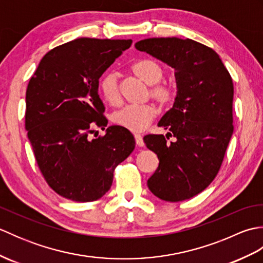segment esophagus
<instances>
[{
	"label": "esophagus",
	"instance_id": "esophagus-1",
	"mask_svg": "<svg viewBox=\"0 0 263 263\" xmlns=\"http://www.w3.org/2000/svg\"><path fill=\"white\" fill-rule=\"evenodd\" d=\"M135 139H136V143L138 147H143L144 142H143V138L141 135H135Z\"/></svg>",
	"mask_w": 263,
	"mask_h": 263
}]
</instances>
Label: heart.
I'll return each mask as SVG.
<instances>
[{"label": "heart", "mask_w": 263, "mask_h": 263, "mask_svg": "<svg viewBox=\"0 0 263 263\" xmlns=\"http://www.w3.org/2000/svg\"><path fill=\"white\" fill-rule=\"evenodd\" d=\"M132 71L139 79L150 88V96L160 106H168L175 98L174 88L170 83L159 82L166 74L165 68L154 60H140L132 65ZM99 91L106 103L116 106L121 103V90L119 76L116 72H107L99 81ZM156 116V108L153 105H126L116 110L111 115L114 124L127 128L133 132H139L146 128Z\"/></svg>", "instance_id": "obj_1"}]
</instances>
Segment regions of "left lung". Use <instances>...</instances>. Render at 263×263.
Returning a JSON list of instances; mask_svg holds the SVG:
<instances>
[{"label":"left lung","mask_w":263,"mask_h":263,"mask_svg":"<svg viewBox=\"0 0 263 263\" xmlns=\"http://www.w3.org/2000/svg\"><path fill=\"white\" fill-rule=\"evenodd\" d=\"M136 48L174 68L177 86L174 105L158 122L175 141L143 138L159 159L148 187L171 202L193 198L214 181L233 135L232 77L214 49L192 39L148 38Z\"/></svg>","instance_id":"8db88e82"}]
</instances>
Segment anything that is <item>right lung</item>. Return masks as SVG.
I'll return each mask as SVG.
<instances>
[{
  "mask_svg": "<svg viewBox=\"0 0 263 263\" xmlns=\"http://www.w3.org/2000/svg\"><path fill=\"white\" fill-rule=\"evenodd\" d=\"M131 39L78 38L49 51L28 83L26 130L39 170L61 197L98 200L113 183L116 166L136 147L127 128L105 127L99 78L131 46Z\"/></svg>",
  "mask_w": 263,
  "mask_h": 263,
  "instance_id": "add662e5",
  "label": "right lung"
}]
</instances>
